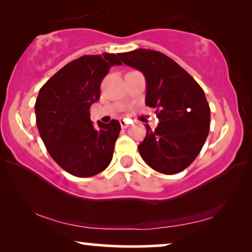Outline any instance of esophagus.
<instances>
[{
	"mask_svg": "<svg viewBox=\"0 0 252 252\" xmlns=\"http://www.w3.org/2000/svg\"><path fill=\"white\" fill-rule=\"evenodd\" d=\"M129 125H130L129 120H126V119L120 120V126H122V128H127Z\"/></svg>",
	"mask_w": 252,
	"mask_h": 252,
	"instance_id": "esophagus-1",
	"label": "esophagus"
}]
</instances>
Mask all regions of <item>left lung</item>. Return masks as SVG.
<instances>
[{
	"instance_id": "left-lung-1",
	"label": "left lung",
	"mask_w": 252,
	"mask_h": 252,
	"mask_svg": "<svg viewBox=\"0 0 252 252\" xmlns=\"http://www.w3.org/2000/svg\"><path fill=\"white\" fill-rule=\"evenodd\" d=\"M122 62L142 72L146 105L156 109L159 124L139 144L142 159L155 171L177 174L190 165L204 146L210 129V106L195 79L156 50L118 54Z\"/></svg>"
}]
</instances>
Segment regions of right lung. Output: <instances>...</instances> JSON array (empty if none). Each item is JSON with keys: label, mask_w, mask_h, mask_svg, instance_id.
I'll return each instance as SVG.
<instances>
[{"label": "right lung", "mask_w": 252, "mask_h": 252, "mask_svg": "<svg viewBox=\"0 0 252 252\" xmlns=\"http://www.w3.org/2000/svg\"><path fill=\"white\" fill-rule=\"evenodd\" d=\"M115 54L85 55L70 62L42 87L35 102L36 125L51 158L68 173L89 178L112 159L120 124L93 125L89 109L101 96L110 67L120 65Z\"/></svg>", "instance_id": "1"}]
</instances>
